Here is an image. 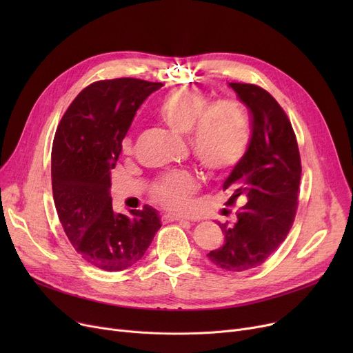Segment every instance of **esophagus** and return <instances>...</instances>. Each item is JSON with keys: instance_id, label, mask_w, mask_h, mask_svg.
Returning <instances> with one entry per match:
<instances>
[{"instance_id": "1", "label": "esophagus", "mask_w": 353, "mask_h": 353, "mask_svg": "<svg viewBox=\"0 0 353 353\" xmlns=\"http://www.w3.org/2000/svg\"><path fill=\"white\" fill-rule=\"evenodd\" d=\"M164 220H167V221H180V223H190L188 219H183V217H179V216H174V214H165Z\"/></svg>"}]
</instances>
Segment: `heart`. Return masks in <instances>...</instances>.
<instances>
[{
    "label": "heart",
    "mask_w": 353,
    "mask_h": 353,
    "mask_svg": "<svg viewBox=\"0 0 353 353\" xmlns=\"http://www.w3.org/2000/svg\"><path fill=\"white\" fill-rule=\"evenodd\" d=\"M157 116L173 133L189 136L199 164L210 174L230 172L248 152L249 119L245 107L236 100H219L210 104V99L203 92L180 87L160 100ZM132 148V139L125 137L123 150L128 153ZM197 186L193 174L179 172L159 184L154 200L165 209L186 210Z\"/></svg>",
    "instance_id": "obj_1"
}]
</instances>
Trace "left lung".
Wrapping results in <instances>:
<instances>
[{"label":"left lung","mask_w":353,"mask_h":353,"mask_svg":"<svg viewBox=\"0 0 353 353\" xmlns=\"http://www.w3.org/2000/svg\"><path fill=\"white\" fill-rule=\"evenodd\" d=\"M252 116V137L245 157L226 179L223 189L233 206L240 199L233 225L219 223L225 234L209 261L226 272L261 266L286 239L298 209L301 154L292 124L266 90L254 84L229 83Z\"/></svg>","instance_id":"1"}]
</instances>
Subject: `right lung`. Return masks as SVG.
<instances>
[{"label":"right lung","instance_id":"obj_1","mask_svg":"<svg viewBox=\"0 0 353 353\" xmlns=\"http://www.w3.org/2000/svg\"><path fill=\"white\" fill-rule=\"evenodd\" d=\"M161 85L128 77L92 83L70 104L54 136L51 183L59 219L77 253L105 272L132 268L161 228L156 209L114 213L110 196L121 141L141 103Z\"/></svg>","mask_w":353,"mask_h":353}]
</instances>
